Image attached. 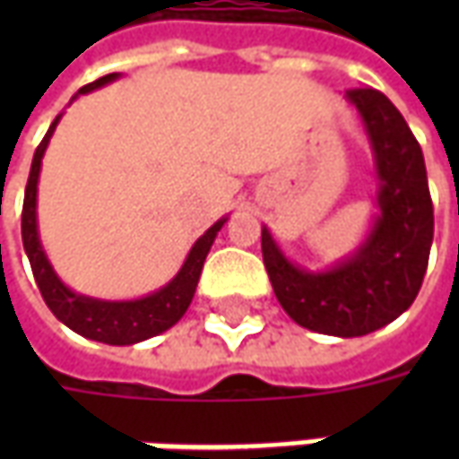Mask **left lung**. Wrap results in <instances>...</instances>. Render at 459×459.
Listing matches in <instances>:
<instances>
[{
    "instance_id": "left-lung-1",
    "label": "left lung",
    "mask_w": 459,
    "mask_h": 459,
    "mask_svg": "<svg viewBox=\"0 0 459 459\" xmlns=\"http://www.w3.org/2000/svg\"><path fill=\"white\" fill-rule=\"evenodd\" d=\"M371 150L376 213L361 243L325 270L292 263L263 226V263L275 298L299 327L364 337L413 305L433 246V201L420 144L395 105L374 88L346 93Z\"/></svg>"
}]
</instances>
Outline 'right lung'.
<instances>
[{"label":"right lung","instance_id":"1","mask_svg":"<svg viewBox=\"0 0 459 459\" xmlns=\"http://www.w3.org/2000/svg\"><path fill=\"white\" fill-rule=\"evenodd\" d=\"M117 78H120V74H110L98 78L95 83L83 85L71 98V103L78 95L93 93V91L113 83ZM61 117H64V113L56 115V120L51 122L46 137L36 147L31 171H29V181H26L24 213H22V240H24L26 258L31 263L36 285H39L41 295H44V302L54 312L58 322H64L65 327L74 329L75 334L93 339V342H103V344L110 346L140 344L144 339H152L161 334V332H167V329L174 327L184 317V312L189 309L191 299H194L196 285H199L204 260L209 255L211 246H213V240L219 236V230L223 229V223L229 221V216L219 219L204 236H199L196 243L191 246L189 253H186L181 268L177 270V275L167 285H161L160 290L150 292V295H142L137 299H100L83 295V292H75V290L65 285L64 280L58 278V273H56L51 260L46 255L44 243H41V236H39V216H36L41 160H44L46 147H48V142L54 137Z\"/></svg>","mask_w":459,"mask_h":459}]
</instances>
